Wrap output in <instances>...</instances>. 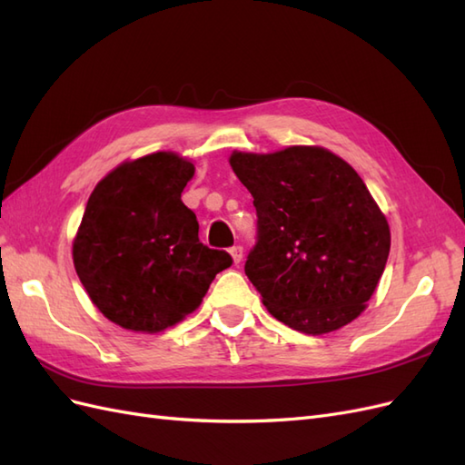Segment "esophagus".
<instances>
[{
  "instance_id": "obj_1",
  "label": "esophagus",
  "mask_w": 465,
  "mask_h": 465,
  "mask_svg": "<svg viewBox=\"0 0 465 465\" xmlns=\"http://www.w3.org/2000/svg\"><path fill=\"white\" fill-rule=\"evenodd\" d=\"M229 252H231V256H232V260H234V263H238V262H241L242 260V246H232L231 250H229Z\"/></svg>"
}]
</instances>
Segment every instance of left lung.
Here are the masks:
<instances>
[{
    "instance_id": "8db88e82",
    "label": "left lung",
    "mask_w": 465,
    "mask_h": 465,
    "mask_svg": "<svg viewBox=\"0 0 465 465\" xmlns=\"http://www.w3.org/2000/svg\"><path fill=\"white\" fill-rule=\"evenodd\" d=\"M254 197L258 234L244 263L263 305L305 334L352 322L385 270L391 234L356 170L321 146L232 153Z\"/></svg>"
}]
</instances>
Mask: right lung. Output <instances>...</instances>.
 <instances>
[{
    "mask_svg": "<svg viewBox=\"0 0 465 465\" xmlns=\"http://www.w3.org/2000/svg\"><path fill=\"white\" fill-rule=\"evenodd\" d=\"M195 166L173 153L123 162L95 185L74 238V268L94 305L123 329L160 332L199 305L232 258L199 242L182 192Z\"/></svg>",
    "mask_w": 465,
    "mask_h": 465,
    "instance_id": "right-lung-1",
    "label": "right lung"
}]
</instances>
